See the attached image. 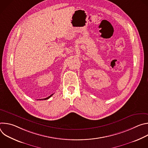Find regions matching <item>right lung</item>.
<instances>
[{"label": "right lung", "mask_w": 148, "mask_h": 148, "mask_svg": "<svg viewBox=\"0 0 148 148\" xmlns=\"http://www.w3.org/2000/svg\"><path fill=\"white\" fill-rule=\"evenodd\" d=\"M53 95V94H51V95H50L49 97H48L47 98H44V99H45V100H46V99H49V98H50V97H51Z\"/></svg>", "instance_id": "1"}]
</instances>
